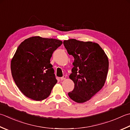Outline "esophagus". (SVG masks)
<instances>
[{
    "label": "esophagus",
    "instance_id": "obj_1",
    "mask_svg": "<svg viewBox=\"0 0 130 130\" xmlns=\"http://www.w3.org/2000/svg\"><path fill=\"white\" fill-rule=\"evenodd\" d=\"M66 78H67V76H66V75H63L62 77L61 78V80H64V79H66Z\"/></svg>",
    "mask_w": 130,
    "mask_h": 130
}]
</instances>
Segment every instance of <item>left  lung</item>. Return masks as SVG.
I'll list each match as a JSON object with an SVG mask.
<instances>
[{
    "mask_svg": "<svg viewBox=\"0 0 130 130\" xmlns=\"http://www.w3.org/2000/svg\"><path fill=\"white\" fill-rule=\"evenodd\" d=\"M63 43L68 54L74 58L69 75L74 88L68 95L76 103L86 102L105 84L109 68L108 56L96 43L70 39Z\"/></svg>",
    "mask_w": 130,
    "mask_h": 130,
    "instance_id": "obj_1",
    "label": "left lung"
}]
</instances>
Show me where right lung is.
<instances>
[{
  "instance_id": "right-lung-1",
  "label": "right lung",
  "mask_w": 130,
  "mask_h": 130,
  "mask_svg": "<svg viewBox=\"0 0 130 130\" xmlns=\"http://www.w3.org/2000/svg\"><path fill=\"white\" fill-rule=\"evenodd\" d=\"M62 43L58 39L35 36L25 39L18 47L11 62L12 75L28 98L41 101L50 95L57 82L50 58Z\"/></svg>"
}]
</instances>
